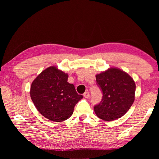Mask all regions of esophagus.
Wrapping results in <instances>:
<instances>
[{"mask_svg": "<svg viewBox=\"0 0 159 159\" xmlns=\"http://www.w3.org/2000/svg\"><path fill=\"white\" fill-rule=\"evenodd\" d=\"M89 95H89V93L88 91H85V92L84 93V97L85 98H88L89 97Z\"/></svg>", "mask_w": 159, "mask_h": 159, "instance_id": "esophagus-1", "label": "esophagus"}]
</instances>
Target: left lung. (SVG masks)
I'll use <instances>...</instances> for the list:
<instances>
[{
	"mask_svg": "<svg viewBox=\"0 0 159 159\" xmlns=\"http://www.w3.org/2000/svg\"><path fill=\"white\" fill-rule=\"evenodd\" d=\"M95 77L103 92L101 102L94 106L96 115L107 121L123 116L134 100L136 85L133 79L117 68H110Z\"/></svg>",
	"mask_w": 159,
	"mask_h": 159,
	"instance_id": "left-lung-1",
	"label": "left lung"
}]
</instances>
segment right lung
<instances>
[{
	"label": "right lung",
	"instance_id": "1",
	"mask_svg": "<svg viewBox=\"0 0 159 159\" xmlns=\"http://www.w3.org/2000/svg\"><path fill=\"white\" fill-rule=\"evenodd\" d=\"M68 78V74L52 66L32 81L30 98L39 113L50 121L61 122L69 119L75 104L83 98Z\"/></svg>",
	"mask_w": 159,
	"mask_h": 159
}]
</instances>
